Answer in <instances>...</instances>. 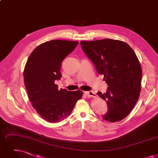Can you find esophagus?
<instances>
[{
    "label": "esophagus",
    "instance_id": "obj_1",
    "mask_svg": "<svg viewBox=\"0 0 158 158\" xmlns=\"http://www.w3.org/2000/svg\"><path fill=\"white\" fill-rule=\"evenodd\" d=\"M85 94L89 98H94L95 96V94L92 91H89V92H85Z\"/></svg>",
    "mask_w": 158,
    "mask_h": 158
}]
</instances>
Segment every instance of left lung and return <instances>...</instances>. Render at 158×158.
<instances>
[{
  "label": "left lung",
  "mask_w": 158,
  "mask_h": 158,
  "mask_svg": "<svg viewBox=\"0 0 158 158\" xmlns=\"http://www.w3.org/2000/svg\"><path fill=\"white\" fill-rule=\"evenodd\" d=\"M81 45L108 86L106 93L97 94L108 105L102 118L109 122L125 118L141 91L142 70L135 52L126 43L110 39L81 41Z\"/></svg>",
  "instance_id": "obj_1"
}]
</instances>
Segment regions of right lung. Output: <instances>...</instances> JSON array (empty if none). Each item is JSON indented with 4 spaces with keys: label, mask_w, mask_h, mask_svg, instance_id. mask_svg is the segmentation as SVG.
<instances>
[{
    "label": "right lung",
    "mask_w": 158,
    "mask_h": 158,
    "mask_svg": "<svg viewBox=\"0 0 158 158\" xmlns=\"http://www.w3.org/2000/svg\"><path fill=\"white\" fill-rule=\"evenodd\" d=\"M78 41L52 40L39 45L27 60L24 79L33 107L43 119L57 123L67 118L76 102L83 96L81 90H58L61 64L77 46Z\"/></svg>",
    "instance_id": "add662e5"
}]
</instances>
